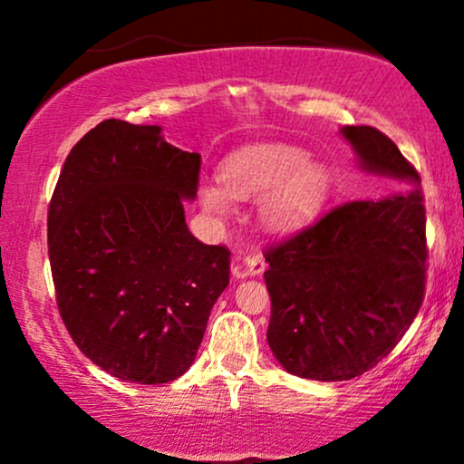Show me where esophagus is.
Here are the masks:
<instances>
[{
    "label": "esophagus",
    "mask_w": 464,
    "mask_h": 464,
    "mask_svg": "<svg viewBox=\"0 0 464 464\" xmlns=\"http://www.w3.org/2000/svg\"><path fill=\"white\" fill-rule=\"evenodd\" d=\"M242 266H244V275L257 276L266 270V259L259 250H248V253L242 257Z\"/></svg>",
    "instance_id": "obj_1"
}]
</instances>
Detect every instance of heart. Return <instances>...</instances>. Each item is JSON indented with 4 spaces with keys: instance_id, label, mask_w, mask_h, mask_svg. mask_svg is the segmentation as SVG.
I'll return each instance as SVG.
<instances>
[{
    "instance_id": "obj_1",
    "label": "heart",
    "mask_w": 464,
    "mask_h": 464,
    "mask_svg": "<svg viewBox=\"0 0 464 464\" xmlns=\"http://www.w3.org/2000/svg\"><path fill=\"white\" fill-rule=\"evenodd\" d=\"M222 180L200 185V202L209 214L227 216L233 198L264 194L259 214L275 231L305 225L321 209L327 196V169L307 159L301 148L284 143H259L233 152L222 163Z\"/></svg>"
}]
</instances>
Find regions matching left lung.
Listing matches in <instances>:
<instances>
[{
	"mask_svg": "<svg viewBox=\"0 0 464 464\" xmlns=\"http://www.w3.org/2000/svg\"><path fill=\"white\" fill-rule=\"evenodd\" d=\"M362 165L401 189L334 207L266 248L268 338L292 375L343 382L371 371L419 314L428 275L420 177L372 126L343 129Z\"/></svg>",
	"mask_w": 464,
	"mask_h": 464,
	"instance_id": "8db88e82",
	"label": "left lung"
}]
</instances>
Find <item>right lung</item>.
<instances>
[{
	"mask_svg": "<svg viewBox=\"0 0 464 464\" xmlns=\"http://www.w3.org/2000/svg\"><path fill=\"white\" fill-rule=\"evenodd\" d=\"M200 154L159 126L104 120L72 148L47 211L56 305L78 349L137 384L189 369L209 312L228 285L227 246L185 225Z\"/></svg>",
	"mask_w": 464,
	"mask_h": 464,
	"instance_id": "add662e5",
	"label": "right lung"
}]
</instances>
